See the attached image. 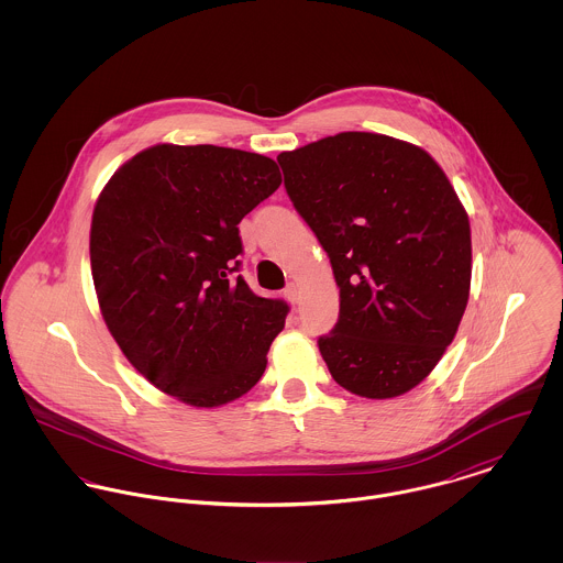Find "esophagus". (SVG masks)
Masks as SVG:
<instances>
[{
	"label": "esophagus",
	"instance_id": "obj_1",
	"mask_svg": "<svg viewBox=\"0 0 563 563\" xmlns=\"http://www.w3.org/2000/svg\"><path fill=\"white\" fill-rule=\"evenodd\" d=\"M284 295H286V299H288L290 303H297L301 292H299V286H297V284H288V286H286V290H284Z\"/></svg>",
	"mask_w": 563,
	"mask_h": 563
}]
</instances>
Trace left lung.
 <instances>
[{"mask_svg": "<svg viewBox=\"0 0 563 563\" xmlns=\"http://www.w3.org/2000/svg\"><path fill=\"white\" fill-rule=\"evenodd\" d=\"M297 212L329 255L340 317L319 338L344 390L395 399L453 342L471 295L468 214L424 150L340 132L277 156Z\"/></svg>", "mask_w": 563, "mask_h": 563, "instance_id": "left-lung-1", "label": "left lung"}]
</instances>
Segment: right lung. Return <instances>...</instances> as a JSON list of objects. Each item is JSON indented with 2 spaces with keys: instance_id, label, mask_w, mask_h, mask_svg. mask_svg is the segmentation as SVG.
I'll return each instance as SVG.
<instances>
[{
  "instance_id": "right-lung-1",
  "label": "right lung",
  "mask_w": 563,
  "mask_h": 563,
  "mask_svg": "<svg viewBox=\"0 0 563 563\" xmlns=\"http://www.w3.org/2000/svg\"><path fill=\"white\" fill-rule=\"evenodd\" d=\"M279 184L266 156L161 143L99 192L90 223L99 310L128 362L164 395L221 407L260 382L288 306L232 273L239 223Z\"/></svg>"
}]
</instances>
